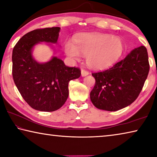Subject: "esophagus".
Here are the masks:
<instances>
[{
  "label": "esophagus",
  "mask_w": 157,
  "mask_h": 157,
  "mask_svg": "<svg viewBox=\"0 0 157 157\" xmlns=\"http://www.w3.org/2000/svg\"><path fill=\"white\" fill-rule=\"evenodd\" d=\"M89 74V72L88 71H86V70H84V69H81V76H88Z\"/></svg>",
  "instance_id": "34e87169"
}]
</instances>
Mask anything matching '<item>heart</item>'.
<instances>
[{
    "mask_svg": "<svg viewBox=\"0 0 157 157\" xmlns=\"http://www.w3.org/2000/svg\"><path fill=\"white\" fill-rule=\"evenodd\" d=\"M66 55L73 60L86 56L90 68L99 70L112 65L124 51V44L117 36L104 33H85L75 40V44L68 41L65 46Z\"/></svg>",
    "mask_w": 157,
    "mask_h": 157,
    "instance_id": "heart-1",
    "label": "heart"
}]
</instances>
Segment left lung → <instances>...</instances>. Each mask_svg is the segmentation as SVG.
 I'll list each match as a JSON object with an SVG mask.
<instances>
[{
    "instance_id": "8db88e82",
    "label": "left lung",
    "mask_w": 157,
    "mask_h": 157,
    "mask_svg": "<svg viewBox=\"0 0 157 157\" xmlns=\"http://www.w3.org/2000/svg\"><path fill=\"white\" fill-rule=\"evenodd\" d=\"M150 70L147 48H135L112 67L92 73L95 85L90 100L97 109L116 111L129 106L142 90Z\"/></svg>"
}]
</instances>
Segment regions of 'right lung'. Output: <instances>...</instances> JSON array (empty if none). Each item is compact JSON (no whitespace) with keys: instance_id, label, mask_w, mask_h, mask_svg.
<instances>
[{"instance_id":"1","label":"right lung","mask_w":157,"mask_h":157,"mask_svg":"<svg viewBox=\"0 0 157 157\" xmlns=\"http://www.w3.org/2000/svg\"><path fill=\"white\" fill-rule=\"evenodd\" d=\"M60 30V27H52L30 31L12 51L14 83L28 105L40 111L52 112L63 106L68 98L69 82L81 76L80 69L67 67L56 56L46 63L33 57V48L38 44H57Z\"/></svg>"}]
</instances>
